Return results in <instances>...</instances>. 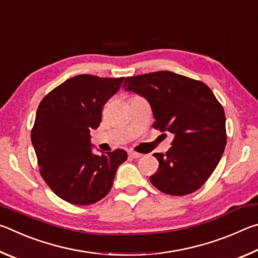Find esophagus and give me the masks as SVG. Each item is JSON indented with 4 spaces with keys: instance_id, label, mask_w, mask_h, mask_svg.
<instances>
[{
    "instance_id": "obj_1",
    "label": "esophagus",
    "mask_w": 258,
    "mask_h": 258,
    "mask_svg": "<svg viewBox=\"0 0 258 258\" xmlns=\"http://www.w3.org/2000/svg\"><path fill=\"white\" fill-rule=\"evenodd\" d=\"M128 156L131 157V158H134V159L141 158V157H142L141 154H138V152H134V151H130L128 152Z\"/></svg>"
}]
</instances>
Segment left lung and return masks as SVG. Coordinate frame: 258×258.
Instances as JSON below:
<instances>
[{
    "instance_id": "obj_1",
    "label": "left lung",
    "mask_w": 258,
    "mask_h": 258,
    "mask_svg": "<svg viewBox=\"0 0 258 258\" xmlns=\"http://www.w3.org/2000/svg\"><path fill=\"white\" fill-rule=\"evenodd\" d=\"M124 90L150 103L154 127L174 135L166 154H154L159 168L150 181L164 194L198 190L216 168L226 145L225 113L203 82L163 71L127 77Z\"/></svg>"
}]
</instances>
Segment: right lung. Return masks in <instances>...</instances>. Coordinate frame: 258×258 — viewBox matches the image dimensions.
Instances as JSON below:
<instances>
[{"label":"right lung","instance_id":"add662e5","mask_svg":"<svg viewBox=\"0 0 258 258\" xmlns=\"http://www.w3.org/2000/svg\"><path fill=\"white\" fill-rule=\"evenodd\" d=\"M123 81L87 74L72 77L37 108L30 137L40 173L64 202L84 206L106 197L117 168L127 159L123 149L94 155L90 135L99 127L103 104Z\"/></svg>","mask_w":258,"mask_h":258}]
</instances>
